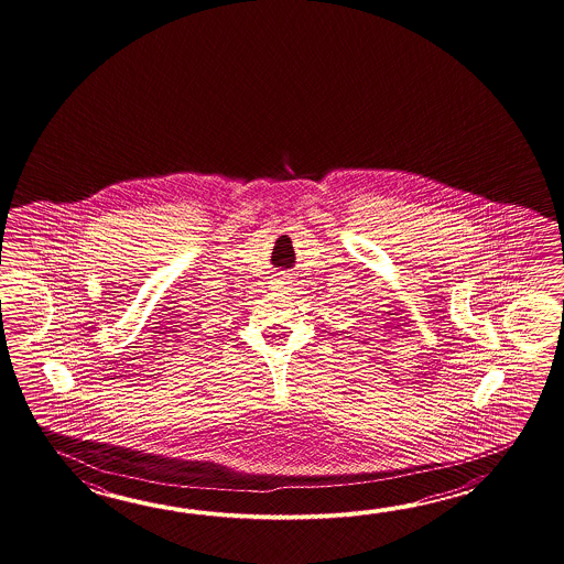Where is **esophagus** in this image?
<instances>
[{"mask_svg":"<svg viewBox=\"0 0 564 564\" xmlns=\"http://www.w3.org/2000/svg\"><path fill=\"white\" fill-rule=\"evenodd\" d=\"M286 284H290V276L286 272H280L276 278V288H284Z\"/></svg>","mask_w":564,"mask_h":564,"instance_id":"34e87169","label":"esophagus"}]
</instances>
